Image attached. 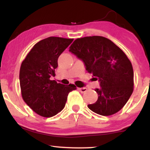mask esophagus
Instances as JSON below:
<instances>
[{
	"label": "esophagus",
	"mask_w": 150,
	"mask_h": 150,
	"mask_svg": "<svg viewBox=\"0 0 150 150\" xmlns=\"http://www.w3.org/2000/svg\"><path fill=\"white\" fill-rule=\"evenodd\" d=\"M79 91L81 92V93H85V91H87V89L86 87H82V88H79Z\"/></svg>",
	"instance_id": "obj_1"
}]
</instances>
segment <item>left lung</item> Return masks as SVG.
Instances as JSON below:
<instances>
[{
  "label": "left lung",
  "mask_w": 150,
  "mask_h": 150,
  "mask_svg": "<svg viewBox=\"0 0 150 150\" xmlns=\"http://www.w3.org/2000/svg\"><path fill=\"white\" fill-rule=\"evenodd\" d=\"M69 51L81 59L88 72L100 81L101 87L95 89L98 100L88 104V108L103 116L120 111L134 88L132 65L126 54L110 40L102 36L78 38Z\"/></svg>",
  "instance_id": "left-lung-1"
}]
</instances>
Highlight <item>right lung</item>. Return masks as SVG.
<instances>
[{
	"mask_svg": "<svg viewBox=\"0 0 150 150\" xmlns=\"http://www.w3.org/2000/svg\"><path fill=\"white\" fill-rule=\"evenodd\" d=\"M74 39L49 37L37 43L22 61L20 69L22 97L37 114L50 117L65 107L67 96L76 87L57 83L55 76L58 58Z\"/></svg>",
	"mask_w": 150,
	"mask_h": 150,
	"instance_id": "right-lung-1",
	"label": "right lung"
}]
</instances>
